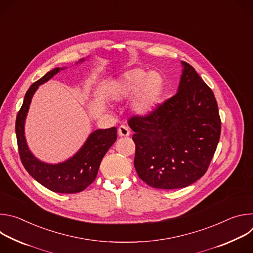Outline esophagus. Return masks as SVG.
Instances as JSON below:
<instances>
[{
  "instance_id": "34e87169",
  "label": "esophagus",
  "mask_w": 253,
  "mask_h": 253,
  "mask_svg": "<svg viewBox=\"0 0 253 253\" xmlns=\"http://www.w3.org/2000/svg\"><path fill=\"white\" fill-rule=\"evenodd\" d=\"M118 134L119 136L121 137H128L130 135V130L127 126L125 125H121L119 128H118Z\"/></svg>"
}]
</instances>
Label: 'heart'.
I'll list each match as a JSON object with an SVG mask.
<instances>
[{
    "label": "heart",
    "mask_w": 253,
    "mask_h": 253,
    "mask_svg": "<svg viewBox=\"0 0 253 253\" xmlns=\"http://www.w3.org/2000/svg\"><path fill=\"white\" fill-rule=\"evenodd\" d=\"M164 80L157 72L141 68L130 69L120 75L109 87V95L115 101L132 98L131 109L141 117L152 114L161 101Z\"/></svg>",
    "instance_id": "b5f03b06"
}]
</instances>
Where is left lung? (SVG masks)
Masks as SVG:
<instances>
[{"label": "left lung", "mask_w": 253, "mask_h": 253, "mask_svg": "<svg viewBox=\"0 0 253 253\" xmlns=\"http://www.w3.org/2000/svg\"><path fill=\"white\" fill-rule=\"evenodd\" d=\"M177 93L146 117L134 116V166L141 180L159 189L186 187L208 169L219 142L221 121L212 90L181 61Z\"/></svg>", "instance_id": "obj_1"}]
</instances>
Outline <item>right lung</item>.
Instances as JSON below:
<instances>
[{"mask_svg":"<svg viewBox=\"0 0 253 253\" xmlns=\"http://www.w3.org/2000/svg\"><path fill=\"white\" fill-rule=\"evenodd\" d=\"M81 59L78 63L84 62ZM65 68H55L31 85L16 119V135L21 161L28 173L40 184L57 193H77L85 190L95 180L104 155L117 139V128L92 132L83 146L69 159L51 164L39 160L30 151L25 137V121L32 98L40 85L49 81Z\"/></svg>","mask_w":253,"mask_h":253,"instance_id":"obj_1","label":"right lung"}]
</instances>
